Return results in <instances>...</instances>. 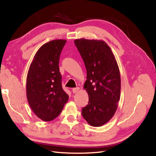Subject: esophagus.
Instances as JSON below:
<instances>
[{
    "label": "esophagus",
    "mask_w": 156,
    "mask_h": 156,
    "mask_svg": "<svg viewBox=\"0 0 156 156\" xmlns=\"http://www.w3.org/2000/svg\"><path fill=\"white\" fill-rule=\"evenodd\" d=\"M79 90H80V87H74V88L73 89V92L74 94H75V93H76L77 91H78Z\"/></svg>",
    "instance_id": "esophagus-1"
}]
</instances>
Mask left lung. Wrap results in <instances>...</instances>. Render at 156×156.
<instances>
[{"mask_svg": "<svg viewBox=\"0 0 156 156\" xmlns=\"http://www.w3.org/2000/svg\"><path fill=\"white\" fill-rule=\"evenodd\" d=\"M75 45L87 71L83 85L89 101L82 115L87 123L101 126L113 117L121 97V76L113 53L103 40L78 39Z\"/></svg>", "mask_w": 156, "mask_h": 156, "instance_id": "8db88e82", "label": "left lung"}]
</instances>
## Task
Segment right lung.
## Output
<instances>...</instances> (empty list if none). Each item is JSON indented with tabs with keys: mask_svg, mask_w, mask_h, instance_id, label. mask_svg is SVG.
<instances>
[{
	"mask_svg": "<svg viewBox=\"0 0 156 156\" xmlns=\"http://www.w3.org/2000/svg\"><path fill=\"white\" fill-rule=\"evenodd\" d=\"M66 42L65 39H56L43 45L35 53L27 73V101L35 115L44 121L57 118L69 100L62 87L58 66Z\"/></svg>",
	"mask_w": 156,
	"mask_h": 156,
	"instance_id": "obj_1",
	"label": "right lung"
}]
</instances>
